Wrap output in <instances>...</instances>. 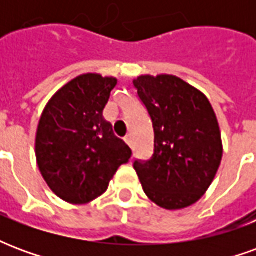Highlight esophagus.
<instances>
[{"mask_svg": "<svg viewBox=\"0 0 256 256\" xmlns=\"http://www.w3.org/2000/svg\"><path fill=\"white\" fill-rule=\"evenodd\" d=\"M124 142H126L128 146H132V144H133V141H132V136H126V137H124Z\"/></svg>", "mask_w": 256, "mask_h": 256, "instance_id": "1", "label": "esophagus"}]
</instances>
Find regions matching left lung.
Segmentation results:
<instances>
[{
    "instance_id": "1",
    "label": "left lung",
    "mask_w": 256,
    "mask_h": 256,
    "mask_svg": "<svg viewBox=\"0 0 256 256\" xmlns=\"http://www.w3.org/2000/svg\"><path fill=\"white\" fill-rule=\"evenodd\" d=\"M148 110L155 150L148 162H134L145 194L166 210L186 208L202 198L222 160V138L212 106L178 76L141 75L133 80Z\"/></svg>"
}]
</instances>
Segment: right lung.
Wrapping results in <instances>:
<instances>
[{
	"label": "right lung",
	"instance_id": "right-lung-1",
	"mask_svg": "<svg viewBox=\"0 0 256 256\" xmlns=\"http://www.w3.org/2000/svg\"><path fill=\"white\" fill-rule=\"evenodd\" d=\"M118 79L84 74L58 89L42 112L36 156L42 177L58 198L86 204L106 192L132 150L102 116Z\"/></svg>",
	"mask_w": 256,
	"mask_h": 256
}]
</instances>
